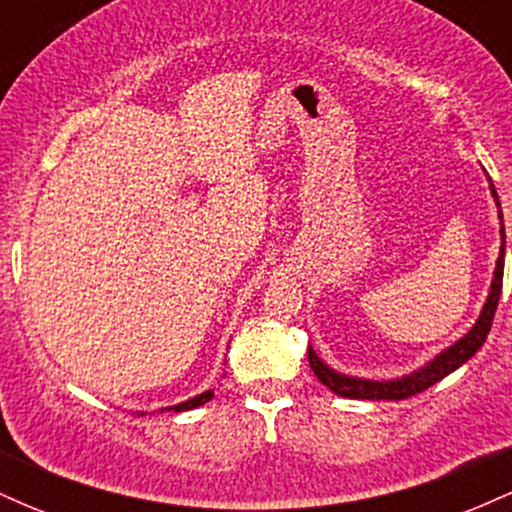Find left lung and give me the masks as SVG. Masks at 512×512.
I'll list each match as a JSON object with an SVG mask.
<instances>
[{
	"label": "left lung",
	"instance_id": "1",
	"mask_svg": "<svg viewBox=\"0 0 512 512\" xmlns=\"http://www.w3.org/2000/svg\"><path fill=\"white\" fill-rule=\"evenodd\" d=\"M491 192H493V199H496V204H498V195H496V190H493V185H491ZM501 238H503L501 255H498L496 272H493L489 298H486L479 320L474 322L472 330L464 334L462 339H457V342L448 346V349L440 351V354L433 358V361H428L424 368L414 370V373L404 375V378H397V380H363V378H351V375L337 373V370L327 366V363H322V358L315 354L313 346H308V361H310V368H313V373L317 375V380H320L322 385L330 387L334 395H342L349 399H392V402H397V399L414 397V395H419V392L428 390V387L436 385L438 380H443L445 375H450L452 370L460 368L462 363H467L469 358H472L481 349V344L486 342V337H489L493 315H496V308H498V298H501L503 262H505V231L503 228H501Z\"/></svg>",
	"mask_w": 512,
	"mask_h": 512
}]
</instances>
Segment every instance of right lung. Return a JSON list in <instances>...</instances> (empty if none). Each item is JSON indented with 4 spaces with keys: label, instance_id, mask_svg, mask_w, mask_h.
<instances>
[{
    "label": "right lung",
    "instance_id": "obj_1",
    "mask_svg": "<svg viewBox=\"0 0 512 512\" xmlns=\"http://www.w3.org/2000/svg\"><path fill=\"white\" fill-rule=\"evenodd\" d=\"M211 397H214V390H207V392H202V395H197V397L187 399V402H180V404H175V407H166V411H187V409L202 407V404H207ZM161 411H163V409H161Z\"/></svg>",
    "mask_w": 512,
    "mask_h": 512
}]
</instances>
